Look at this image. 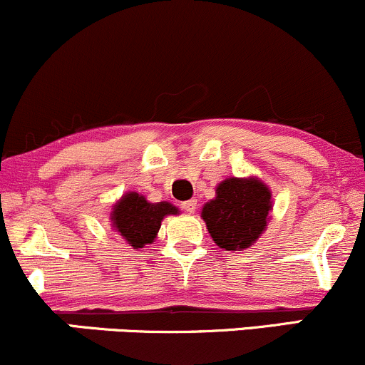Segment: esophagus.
Wrapping results in <instances>:
<instances>
[{
	"label": "esophagus",
	"mask_w": 365,
	"mask_h": 365,
	"mask_svg": "<svg viewBox=\"0 0 365 365\" xmlns=\"http://www.w3.org/2000/svg\"><path fill=\"white\" fill-rule=\"evenodd\" d=\"M195 206H197V201H195V199H189V201L182 202V210L187 213H194Z\"/></svg>",
	"instance_id": "34e87169"
}]
</instances>
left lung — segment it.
<instances>
[{"mask_svg": "<svg viewBox=\"0 0 365 365\" xmlns=\"http://www.w3.org/2000/svg\"><path fill=\"white\" fill-rule=\"evenodd\" d=\"M271 210V192L259 180H224L202 218L213 241L225 250L248 248L260 236Z\"/></svg>", "mask_w": 365, "mask_h": 365, "instance_id": "1", "label": "left lung"}]
</instances>
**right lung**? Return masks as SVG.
Masks as SVG:
<instances>
[{
	"instance_id": "add662e5",
	"label": "right lung",
	"mask_w": 365,
	"mask_h": 365,
	"mask_svg": "<svg viewBox=\"0 0 365 365\" xmlns=\"http://www.w3.org/2000/svg\"><path fill=\"white\" fill-rule=\"evenodd\" d=\"M178 210L170 202H148L143 195L129 192L113 208V227L133 248H143L152 243L159 232L160 222L166 215H176Z\"/></svg>"
}]
</instances>
